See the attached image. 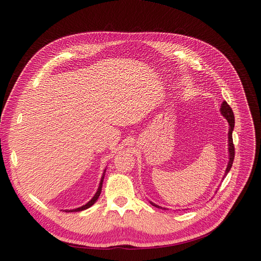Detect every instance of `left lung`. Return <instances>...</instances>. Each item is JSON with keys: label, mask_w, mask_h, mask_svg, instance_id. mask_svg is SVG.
Returning a JSON list of instances; mask_svg holds the SVG:
<instances>
[{"label": "left lung", "mask_w": 261, "mask_h": 261, "mask_svg": "<svg viewBox=\"0 0 261 261\" xmlns=\"http://www.w3.org/2000/svg\"><path fill=\"white\" fill-rule=\"evenodd\" d=\"M220 112L225 117V119L228 122V126H229V128H228V163H227V167L225 169L224 175L222 177V180H224V177L226 176V174L229 172V170L231 168L232 162H234V158H235V148H234V144H232V130H234V127H235V117H234V113H232L230 107L227 105L226 101H223L221 103ZM149 202L154 207H158L161 210H166L165 207L159 206V205H156L155 203H153L151 201H149Z\"/></svg>", "instance_id": "1"}]
</instances>
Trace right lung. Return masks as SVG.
Wrapping results in <instances>:
<instances>
[{"label":"right lung","instance_id":"1","mask_svg":"<svg viewBox=\"0 0 261 261\" xmlns=\"http://www.w3.org/2000/svg\"><path fill=\"white\" fill-rule=\"evenodd\" d=\"M106 170L107 169H105L103 170V173H102V176H101V179H100V182H99V186H98V188H97V191H96V194L94 195V197L87 203V204H85V205H82V206H80V207H78V208H74V210H64L63 212H66V213H73V212H81V211H85V210H88L89 207H91L92 205L98 200V198H99V196H100V193H101V187H102V182H103V179H105V173H106Z\"/></svg>","mask_w":261,"mask_h":261}]
</instances>
